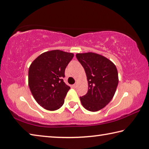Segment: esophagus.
<instances>
[{"instance_id":"1","label":"esophagus","mask_w":149,"mask_h":149,"mask_svg":"<svg viewBox=\"0 0 149 149\" xmlns=\"http://www.w3.org/2000/svg\"><path fill=\"white\" fill-rule=\"evenodd\" d=\"M77 86V83H75V84L73 85V87H74V88H76Z\"/></svg>"}]
</instances>
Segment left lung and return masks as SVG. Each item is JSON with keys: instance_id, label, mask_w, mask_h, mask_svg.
<instances>
[{"instance_id": "left-lung-1", "label": "left lung", "mask_w": 149, "mask_h": 149, "mask_svg": "<svg viewBox=\"0 0 149 149\" xmlns=\"http://www.w3.org/2000/svg\"><path fill=\"white\" fill-rule=\"evenodd\" d=\"M76 58L84 67L87 75L88 91L80 97L81 104L91 112H97L105 107L116 91L118 74L111 60L95 52L77 53Z\"/></svg>"}]
</instances>
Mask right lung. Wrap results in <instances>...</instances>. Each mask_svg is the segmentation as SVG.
Returning <instances> with one entry per match:
<instances>
[{"instance_id":"right-lung-1","label":"right lung","mask_w":149,"mask_h":149,"mask_svg":"<svg viewBox=\"0 0 149 149\" xmlns=\"http://www.w3.org/2000/svg\"><path fill=\"white\" fill-rule=\"evenodd\" d=\"M74 54L60 50L45 52L30 65L28 84L36 102L47 110L62 107L70 87L64 82L65 69Z\"/></svg>"}]
</instances>
